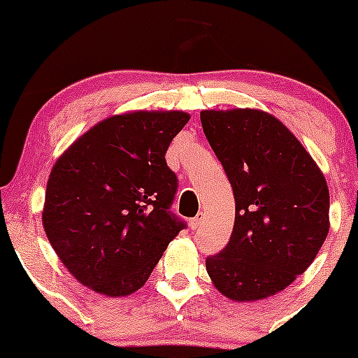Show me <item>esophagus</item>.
<instances>
[{
  "instance_id": "1",
  "label": "esophagus",
  "mask_w": 358,
  "mask_h": 358,
  "mask_svg": "<svg viewBox=\"0 0 358 358\" xmlns=\"http://www.w3.org/2000/svg\"><path fill=\"white\" fill-rule=\"evenodd\" d=\"M204 218H206V215L204 213H197V216L196 218H192L190 220V227H192V230H197V229H201L202 227V223H204Z\"/></svg>"
}]
</instances>
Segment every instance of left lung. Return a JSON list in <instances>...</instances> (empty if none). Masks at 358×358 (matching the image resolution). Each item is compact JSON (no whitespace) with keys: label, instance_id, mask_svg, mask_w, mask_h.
Returning a JSON list of instances; mask_svg holds the SVG:
<instances>
[{"label":"left lung","instance_id":"1","mask_svg":"<svg viewBox=\"0 0 358 358\" xmlns=\"http://www.w3.org/2000/svg\"><path fill=\"white\" fill-rule=\"evenodd\" d=\"M209 145L236 199L229 244L206 259L213 286L232 301L270 298L301 275L329 232V189L308 150L259 109L202 110Z\"/></svg>","mask_w":358,"mask_h":358}]
</instances>
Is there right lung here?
Segmentation results:
<instances>
[{"label":"right lung","mask_w":358,"mask_h":358,"mask_svg":"<svg viewBox=\"0 0 358 358\" xmlns=\"http://www.w3.org/2000/svg\"><path fill=\"white\" fill-rule=\"evenodd\" d=\"M190 115L128 110L102 119L57 159L43 227L64 266L99 294L138 291L183 229L169 215L176 176L166 150Z\"/></svg>","instance_id":"right-lung-1"}]
</instances>
